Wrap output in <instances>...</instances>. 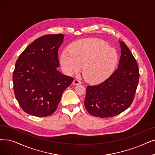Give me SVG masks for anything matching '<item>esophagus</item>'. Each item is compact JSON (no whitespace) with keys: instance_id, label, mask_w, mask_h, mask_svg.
I'll return each instance as SVG.
<instances>
[{"instance_id":"esophagus-1","label":"esophagus","mask_w":155,"mask_h":155,"mask_svg":"<svg viewBox=\"0 0 155 155\" xmlns=\"http://www.w3.org/2000/svg\"><path fill=\"white\" fill-rule=\"evenodd\" d=\"M81 84V82L80 81V80H77V79H75L73 80V85H78V84Z\"/></svg>"}]
</instances>
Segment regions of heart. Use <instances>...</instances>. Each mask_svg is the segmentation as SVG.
<instances>
[{
	"instance_id": "b5f03b06",
	"label": "heart",
	"mask_w": 155,
	"mask_h": 155,
	"mask_svg": "<svg viewBox=\"0 0 155 155\" xmlns=\"http://www.w3.org/2000/svg\"><path fill=\"white\" fill-rule=\"evenodd\" d=\"M69 52L63 51L60 63L64 73L68 75L80 71L87 82L101 83L108 78L118 62V54L103 40L85 38L69 46Z\"/></svg>"
}]
</instances>
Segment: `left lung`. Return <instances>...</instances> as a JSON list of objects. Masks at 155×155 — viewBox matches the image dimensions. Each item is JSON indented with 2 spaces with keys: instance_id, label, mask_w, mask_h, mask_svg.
Here are the masks:
<instances>
[{
  "instance_id": "1",
  "label": "left lung",
  "mask_w": 155,
  "mask_h": 155,
  "mask_svg": "<svg viewBox=\"0 0 155 155\" xmlns=\"http://www.w3.org/2000/svg\"><path fill=\"white\" fill-rule=\"evenodd\" d=\"M121 56L118 69L104 82L87 86L85 107L99 118L116 116L132 104L139 78L136 60L125 44L120 41Z\"/></svg>"
}]
</instances>
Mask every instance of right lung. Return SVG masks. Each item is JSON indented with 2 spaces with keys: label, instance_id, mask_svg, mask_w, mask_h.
<instances>
[{
  "label": "right lung",
  "instance_id": "1",
  "mask_svg": "<svg viewBox=\"0 0 155 155\" xmlns=\"http://www.w3.org/2000/svg\"><path fill=\"white\" fill-rule=\"evenodd\" d=\"M63 34L47 35L34 40L21 54L15 64L12 81L16 100L29 115L44 117L55 111L72 77L57 70L58 49Z\"/></svg>",
  "mask_w": 155,
  "mask_h": 155
}]
</instances>
